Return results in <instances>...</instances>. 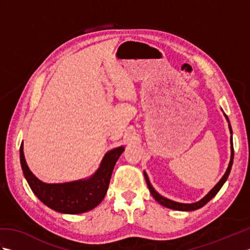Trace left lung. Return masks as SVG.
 <instances>
[{"label": "left lung", "instance_id": "left-lung-1", "mask_svg": "<svg viewBox=\"0 0 250 250\" xmlns=\"http://www.w3.org/2000/svg\"><path fill=\"white\" fill-rule=\"evenodd\" d=\"M225 117L227 121L229 122V130H230V133L232 134V128H231V125H230V121H229V118H228L227 115L225 114ZM231 159H230V162H229V166H228V168L227 171L225 173L224 176L221 177V179L219 180L218 183H217V185L215 186V187L211 189L208 193H207L203 199H201L200 201L195 202V203H179V202H175V201H172L169 199H167L164 198V196H162L161 194H159L157 191L153 189V187L151 186L150 182H149V178H148L146 172H144V176H145V179H146V183H147V186H148V189H149L151 195L155 198V200L158 202V203H160L161 205L167 207V208H171V209H175V210H182V211H191V210H195V209H199L201 208V207H203L207 202H209L211 199L214 198V196L218 193V191L221 189L222 186H224V184L226 183V180L228 179V177H229V174L231 172V167H232V164H233V158H234V150H233V145H232V135H231Z\"/></svg>", "mask_w": 250, "mask_h": 250}]
</instances>
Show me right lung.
<instances>
[{"label":"right lung","instance_id":"add662e5","mask_svg":"<svg viewBox=\"0 0 250 250\" xmlns=\"http://www.w3.org/2000/svg\"><path fill=\"white\" fill-rule=\"evenodd\" d=\"M124 151V146L114 148L105 153L91 176L63 184H46L30 171L24 158L23 143L20 146V163L30 188L46 206L62 214H83L103 201L115 164Z\"/></svg>","mask_w":250,"mask_h":250}]
</instances>
